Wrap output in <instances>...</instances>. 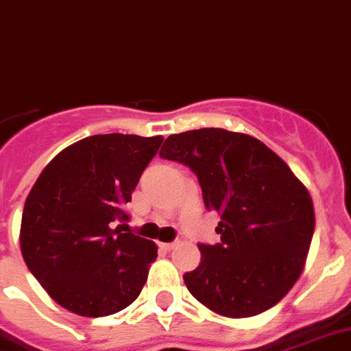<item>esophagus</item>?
<instances>
[{"instance_id": "1", "label": "esophagus", "mask_w": 351, "mask_h": 351, "mask_svg": "<svg viewBox=\"0 0 351 351\" xmlns=\"http://www.w3.org/2000/svg\"><path fill=\"white\" fill-rule=\"evenodd\" d=\"M158 247H160V250L168 252V250H172L176 247V243H158Z\"/></svg>"}]
</instances>
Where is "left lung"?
<instances>
[{"label":"left lung","mask_w":351,"mask_h":351,"mask_svg":"<svg viewBox=\"0 0 351 351\" xmlns=\"http://www.w3.org/2000/svg\"><path fill=\"white\" fill-rule=\"evenodd\" d=\"M158 155L189 166L206 207L221 217V243L198 245L200 265L183 275L189 291L226 318L277 305L301 277L314 234L306 186L275 151L243 132L186 130L166 138Z\"/></svg>","instance_id":"8db88e82"}]
</instances>
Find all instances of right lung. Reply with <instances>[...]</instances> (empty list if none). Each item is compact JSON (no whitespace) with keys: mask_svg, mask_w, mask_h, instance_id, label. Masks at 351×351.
Wrapping results in <instances>:
<instances>
[{"mask_svg":"<svg viewBox=\"0 0 351 351\" xmlns=\"http://www.w3.org/2000/svg\"><path fill=\"white\" fill-rule=\"evenodd\" d=\"M160 144L162 136L95 134L58 153L35 181L20 250L63 308L101 318L140 295L157 245L129 234L125 206Z\"/></svg>","mask_w":351,"mask_h":351,"instance_id":"obj_1","label":"right lung"}]
</instances>
